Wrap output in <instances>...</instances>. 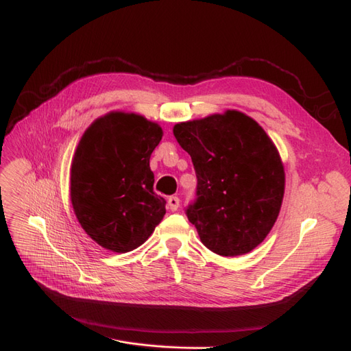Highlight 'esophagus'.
<instances>
[{"mask_svg": "<svg viewBox=\"0 0 351 351\" xmlns=\"http://www.w3.org/2000/svg\"><path fill=\"white\" fill-rule=\"evenodd\" d=\"M179 202H181V199L175 197V195H172V197L167 198V206H169L170 210H172V212H176V210L179 208Z\"/></svg>", "mask_w": 351, "mask_h": 351, "instance_id": "1", "label": "esophagus"}]
</instances>
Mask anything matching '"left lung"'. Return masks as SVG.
Returning a JSON list of instances; mask_svg holds the SVG:
<instances>
[{
    "instance_id": "obj_1",
    "label": "left lung",
    "mask_w": 351,
    "mask_h": 351,
    "mask_svg": "<svg viewBox=\"0 0 351 351\" xmlns=\"http://www.w3.org/2000/svg\"><path fill=\"white\" fill-rule=\"evenodd\" d=\"M173 135L194 165L195 199L185 215L202 243L219 256L252 252L282 204L285 175L274 143L235 110L178 123Z\"/></svg>"
}]
</instances>
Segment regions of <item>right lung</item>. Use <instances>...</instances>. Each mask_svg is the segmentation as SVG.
<instances>
[{
	"label": "right lung",
	"mask_w": 351,
	"mask_h": 351,
	"mask_svg": "<svg viewBox=\"0 0 351 351\" xmlns=\"http://www.w3.org/2000/svg\"><path fill=\"white\" fill-rule=\"evenodd\" d=\"M163 131L134 113H108L89 126L70 170V198L85 232L116 253L144 244L166 213L149 156Z\"/></svg>",
	"instance_id": "add662e5"
}]
</instances>
